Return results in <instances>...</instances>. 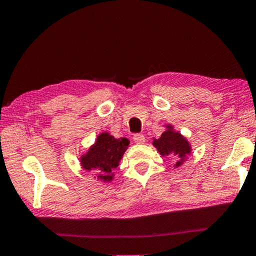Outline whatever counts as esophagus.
Masks as SVG:
<instances>
[{"label":"esophagus","instance_id":"1","mask_svg":"<svg viewBox=\"0 0 256 256\" xmlns=\"http://www.w3.org/2000/svg\"><path fill=\"white\" fill-rule=\"evenodd\" d=\"M133 141L138 143V144H141L144 141H146V138H144L143 134H134L133 136Z\"/></svg>","mask_w":256,"mask_h":256}]
</instances>
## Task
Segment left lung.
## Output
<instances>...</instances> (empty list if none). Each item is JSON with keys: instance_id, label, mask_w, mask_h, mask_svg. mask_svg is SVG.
Returning a JSON list of instances; mask_svg holds the SVG:
<instances>
[{"instance_id": "8db88e82", "label": "left lung", "mask_w": 256, "mask_h": 256, "mask_svg": "<svg viewBox=\"0 0 256 256\" xmlns=\"http://www.w3.org/2000/svg\"><path fill=\"white\" fill-rule=\"evenodd\" d=\"M168 128L169 130L162 133V136L158 140L153 141V146L158 148L162 156L170 154L176 156L178 162L176 166H180L184 158L190 153V146L187 140L181 136V134L171 130V125Z\"/></svg>"}]
</instances>
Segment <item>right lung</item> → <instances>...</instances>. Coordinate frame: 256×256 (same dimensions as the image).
Masks as SVG:
<instances>
[{
	"label": "right lung",
	"instance_id": "add662e5",
	"mask_svg": "<svg viewBox=\"0 0 256 256\" xmlns=\"http://www.w3.org/2000/svg\"><path fill=\"white\" fill-rule=\"evenodd\" d=\"M130 141L125 138H114L108 133H102L96 143L82 156L84 169L95 174L97 178L104 181L113 179V170L118 166Z\"/></svg>",
	"mask_w": 256,
	"mask_h": 256
}]
</instances>
